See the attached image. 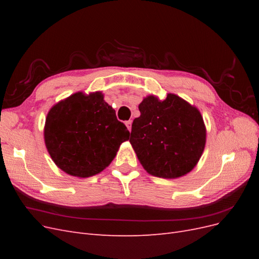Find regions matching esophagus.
Returning <instances> with one entry per match:
<instances>
[{
  "label": "esophagus",
  "mask_w": 259,
  "mask_h": 259,
  "mask_svg": "<svg viewBox=\"0 0 259 259\" xmlns=\"http://www.w3.org/2000/svg\"><path fill=\"white\" fill-rule=\"evenodd\" d=\"M125 125H126L127 128H128V131L131 132V131H132V120H128V121L125 122Z\"/></svg>",
  "instance_id": "esophagus-1"
}]
</instances>
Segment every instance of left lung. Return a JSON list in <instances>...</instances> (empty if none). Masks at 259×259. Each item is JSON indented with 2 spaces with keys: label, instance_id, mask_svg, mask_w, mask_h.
<instances>
[{
  "label": "left lung",
  "instance_id": "8db88e82",
  "mask_svg": "<svg viewBox=\"0 0 259 259\" xmlns=\"http://www.w3.org/2000/svg\"><path fill=\"white\" fill-rule=\"evenodd\" d=\"M130 143L152 176L175 179L191 171L204 151L206 128L197 107L175 94L149 95L138 106Z\"/></svg>",
  "mask_w": 259,
  "mask_h": 259
}]
</instances>
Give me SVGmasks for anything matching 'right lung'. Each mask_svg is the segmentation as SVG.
Instances as JSON below:
<instances>
[{"label":"right lung","mask_w":259,"mask_h":259,"mask_svg":"<svg viewBox=\"0 0 259 259\" xmlns=\"http://www.w3.org/2000/svg\"><path fill=\"white\" fill-rule=\"evenodd\" d=\"M130 138L104 94L77 92L54 105L44 126V142L54 163L65 173L91 177L112 162Z\"/></svg>","instance_id":"right-lung-1"}]
</instances>
